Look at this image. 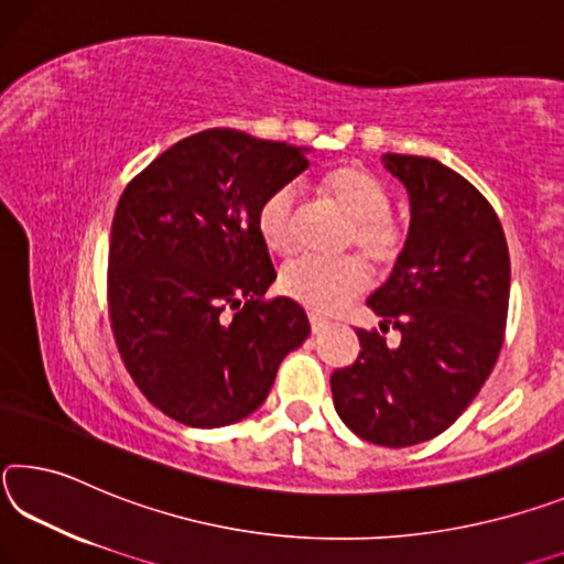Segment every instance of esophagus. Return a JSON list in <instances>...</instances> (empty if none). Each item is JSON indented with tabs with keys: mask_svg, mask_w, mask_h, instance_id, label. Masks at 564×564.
I'll return each instance as SVG.
<instances>
[{
	"mask_svg": "<svg viewBox=\"0 0 564 564\" xmlns=\"http://www.w3.org/2000/svg\"><path fill=\"white\" fill-rule=\"evenodd\" d=\"M310 327H312V332H315V335H319L322 329L329 327V319L317 315V312H310Z\"/></svg>",
	"mask_w": 564,
	"mask_h": 564,
	"instance_id": "1",
	"label": "esophagus"
}]
</instances>
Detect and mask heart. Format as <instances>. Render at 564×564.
<instances>
[{"label":"heart","mask_w":564,"mask_h":564,"mask_svg":"<svg viewBox=\"0 0 564 564\" xmlns=\"http://www.w3.org/2000/svg\"><path fill=\"white\" fill-rule=\"evenodd\" d=\"M319 189L349 217L345 245H355L377 270H387L400 260L408 232L390 212V192L372 172L359 164H343L322 174ZM294 202L297 192L292 184H282L257 209V232L272 254H290L297 245ZM365 260H359L357 254H345L337 260L297 257L282 267L280 288L304 307L327 315L367 288L369 270Z\"/></svg>","instance_id":"1"}]
</instances>
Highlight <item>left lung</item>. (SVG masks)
I'll list each match as a JSON object with an SVG mask.
<instances>
[{"label": "left lung", "instance_id": "left-lung-1", "mask_svg": "<svg viewBox=\"0 0 564 564\" xmlns=\"http://www.w3.org/2000/svg\"><path fill=\"white\" fill-rule=\"evenodd\" d=\"M410 195V235L367 300L377 329L329 377L335 410L357 437L410 447L445 432L490 377L510 304V252L495 209L463 174L430 156L382 154Z\"/></svg>", "mask_w": 564, "mask_h": 564}]
</instances>
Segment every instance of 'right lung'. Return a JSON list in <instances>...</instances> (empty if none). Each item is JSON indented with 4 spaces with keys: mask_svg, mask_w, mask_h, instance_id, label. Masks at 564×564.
<instances>
[{
    "mask_svg": "<svg viewBox=\"0 0 564 564\" xmlns=\"http://www.w3.org/2000/svg\"><path fill=\"white\" fill-rule=\"evenodd\" d=\"M310 167L307 150L205 129L127 184L109 237L107 302L119 355L156 410L187 427L245 420L310 335L290 297L264 300L274 267L262 199Z\"/></svg>",
    "mask_w": 564,
    "mask_h": 564,
    "instance_id": "right-lung-1",
    "label": "right lung"
}]
</instances>
